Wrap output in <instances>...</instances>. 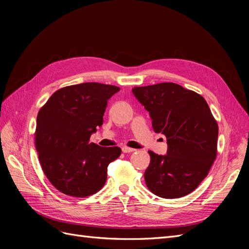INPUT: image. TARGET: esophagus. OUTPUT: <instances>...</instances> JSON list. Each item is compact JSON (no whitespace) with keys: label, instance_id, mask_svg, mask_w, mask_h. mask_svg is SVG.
I'll return each instance as SVG.
<instances>
[{"label":"esophagus","instance_id":"34e87169","mask_svg":"<svg viewBox=\"0 0 249 249\" xmlns=\"http://www.w3.org/2000/svg\"><path fill=\"white\" fill-rule=\"evenodd\" d=\"M122 150H123V153L126 154V153H132V152H135V150H136V149L131 148V147H127V146H123V147H122Z\"/></svg>","mask_w":249,"mask_h":249}]
</instances>
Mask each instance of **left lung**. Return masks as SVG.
<instances>
[{"instance_id": "8db88e82", "label": "left lung", "mask_w": 249, "mask_h": 249, "mask_svg": "<svg viewBox=\"0 0 249 249\" xmlns=\"http://www.w3.org/2000/svg\"><path fill=\"white\" fill-rule=\"evenodd\" d=\"M148 111L156 133L167 139V154L149 150L144 172L148 189L163 198H178L196 189L217 155L218 124L206 100L176 83L134 87Z\"/></svg>"}]
</instances>
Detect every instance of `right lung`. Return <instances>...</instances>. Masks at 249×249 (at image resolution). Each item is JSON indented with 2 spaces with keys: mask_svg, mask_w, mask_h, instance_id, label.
Here are the masks:
<instances>
[{
  "mask_svg": "<svg viewBox=\"0 0 249 249\" xmlns=\"http://www.w3.org/2000/svg\"><path fill=\"white\" fill-rule=\"evenodd\" d=\"M119 87L82 83L57 90L38 112L35 145L41 168L57 190L74 197L100 191L108 165L122 154L117 146L89 142L103 124L110 97Z\"/></svg>",
  "mask_w": 249,
  "mask_h": 249,
  "instance_id": "right-lung-1",
  "label": "right lung"
}]
</instances>
